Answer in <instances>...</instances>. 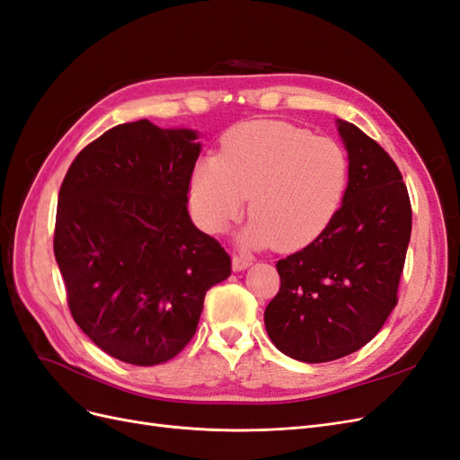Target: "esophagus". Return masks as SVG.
Listing matches in <instances>:
<instances>
[{
    "mask_svg": "<svg viewBox=\"0 0 460 460\" xmlns=\"http://www.w3.org/2000/svg\"><path fill=\"white\" fill-rule=\"evenodd\" d=\"M252 262H253V257H249L245 253H234L232 255V269L235 272H240V270H245L247 267H252Z\"/></svg>",
    "mask_w": 460,
    "mask_h": 460,
    "instance_id": "esophagus-1",
    "label": "esophagus"
}]
</instances>
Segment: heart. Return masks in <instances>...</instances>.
Wrapping results in <instances>:
<instances>
[{"mask_svg": "<svg viewBox=\"0 0 460 460\" xmlns=\"http://www.w3.org/2000/svg\"><path fill=\"white\" fill-rule=\"evenodd\" d=\"M349 184V161L330 137L278 120L234 127L220 155L203 157L190 180V199L201 226L225 232L243 213L249 245L297 249L313 242L340 211Z\"/></svg>", "mask_w": 460, "mask_h": 460, "instance_id": "1", "label": "heart"}]
</instances>
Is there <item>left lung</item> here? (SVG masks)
Instances as JSON below:
<instances>
[{"instance_id": "obj_1", "label": "left lung", "mask_w": 460, "mask_h": 460, "mask_svg": "<svg viewBox=\"0 0 460 460\" xmlns=\"http://www.w3.org/2000/svg\"><path fill=\"white\" fill-rule=\"evenodd\" d=\"M349 155L340 211L314 242L276 262L280 289L264 311L269 338L303 363L358 351L397 305L412 228L411 199L394 159L347 120Z\"/></svg>"}]
</instances>
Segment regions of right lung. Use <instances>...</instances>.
<instances>
[{
    "label": "right lung",
    "instance_id": "add662e5",
    "mask_svg": "<svg viewBox=\"0 0 460 460\" xmlns=\"http://www.w3.org/2000/svg\"><path fill=\"white\" fill-rule=\"evenodd\" d=\"M196 140L147 119L119 124L78 153L59 190L53 252L68 309L124 363L153 367L182 351L207 289L232 270L188 215Z\"/></svg>",
    "mask_w": 460,
    "mask_h": 460
}]
</instances>
